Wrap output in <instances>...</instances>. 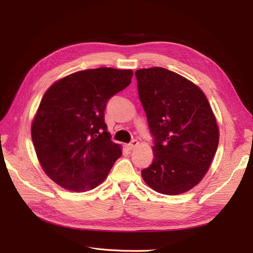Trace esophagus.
<instances>
[{
  "label": "esophagus",
  "mask_w": 253,
  "mask_h": 253,
  "mask_svg": "<svg viewBox=\"0 0 253 253\" xmlns=\"http://www.w3.org/2000/svg\"><path fill=\"white\" fill-rule=\"evenodd\" d=\"M139 144V142H138V140H136V139H134V140H132L131 142H129L128 144H126V149L128 150V151H133L136 147H137V145H138Z\"/></svg>",
  "instance_id": "34e87169"
}]
</instances>
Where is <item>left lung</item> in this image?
Listing matches in <instances>:
<instances>
[{"label":"left lung","instance_id":"8db88e82","mask_svg":"<svg viewBox=\"0 0 253 253\" xmlns=\"http://www.w3.org/2000/svg\"><path fill=\"white\" fill-rule=\"evenodd\" d=\"M138 95L154 137L152 165L141 171L158 193H185L209 170L217 150L216 119L203 90L163 67L135 72Z\"/></svg>","mask_w":253,"mask_h":253}]
</instances>
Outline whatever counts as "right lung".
<instances>
[{"label":"right lung","instance_id":"1","mask_svg":"<svg viewBox=\"0 0 253 253\" xmlns=\"http://www.w3.org/2000/svg\"><path fill=\"white\" fill-rule=\"evenodd\" d=\"M132 70L99 67L58 80L46 90L32 125L37 157L62 188L85 192L106 178L121 147L104 122L109 99L132 81Z\"/></svg>","mask_w":253,"mask_h":253}]
</instances>
